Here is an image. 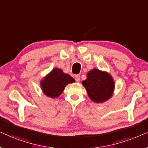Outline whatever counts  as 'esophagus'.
<instances>
[{
  "mask_svg": "<svg viewBox=\"0 0 148 148\" xmlns=\"http://www.w3.org/2000/svg\"><path fill=\"white\" fill-rule=\"evenodd\" d=\"M75 80L76 82H80V75H79V74H78V75H76L75 76Z\"/></svg>",
  "mask_w": 148,
  "mask_h": 148,
  "instance_id": "obj_1",
  "label": "esophagus"
}]
</instances>
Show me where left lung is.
<instances>
[{"label": "left lung", "instance_id": "left-lung-1", "mask_svg": "<svg viewBox=\"0 0 148 148\" xmlns=\"http://www.w3.org/2000/svg\"><path fill=\"white\" fill-rule=\"evenodd\" d=\"M90 99L96 103L109 99L113 93L114 82L110 75L97 69L88 72L87 78L82 82Z\"/></svg>", "mask_w": 148, "mask_h": 148}]
</instances>
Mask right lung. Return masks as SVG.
<instances>
[{
    "mask_svg": "<svg viewBox=\"0 0 148 148\" xmlns=\"http://www.w3.org/2000/svg\"><path fill=\"white\" fill-rule=\"evenodd\" d=\"M74 78L63 72L61 69L55 68L41 81V86L44 93L48 97H58L64 91L69 83L74 82Z\"/></svg>",
    "mask_w": 148,
    "mask_h": 148,
    "instance_id": "obj_1",
    "label": "right lung"
}]
</instances>
